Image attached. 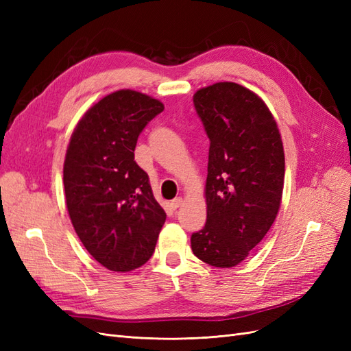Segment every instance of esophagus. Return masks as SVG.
I'll list each match as a JSON object with an SVG mask.
<instances>
[{
	"instance_id": "34e87169",
	"label": "esophagus",
	"mask_w": 351,
	"mask_h": 351,
	"mask_svg": "<svg viewBox=\"0 0 351 351\" xmlns=\"http://www.w3.org/2000/svg\"><path fill=\"white\" fill-rule=\"evenodd\" d=\"M182 204H183V199L182 197H176L174 200H171V208L177 209V208L182 206Z\"/></svg>"
}]
</instances>
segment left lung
I'll list each match as a JSON object with an SVG mask.
<instances>
[{
    "instance_id": "obj_1",
    "label": "left lung",
    "mask_w": 351,
    "mask_h": 351,
    "mask_svg": "<svg viewBox=\"0 0 351 351\" xmlns=\"http://www.w3.org/2000/svg\"><path fill=\"white\" fill-rule=\"evenodd\" d=\"M209 137L206 224L192 234L195 256L232 268L267 236L280 210L284 147L277 121L250 89L219 82L193 95Z\"/></svg>"
}]
</instances>
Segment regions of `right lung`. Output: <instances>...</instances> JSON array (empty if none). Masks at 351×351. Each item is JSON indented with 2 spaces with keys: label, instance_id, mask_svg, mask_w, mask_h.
I'll return each instance as SVG.
<instances>
[{
  "label": "right lung",
  "instance_id": "add662e5",
  "mask_svg": "<svg viewBox=\"0 0 351 351\" xmlns=\"http://www.w3.org/2000/svg\"><path fill=\"white\" fill-rule=\"evenodd\" d=\"M162 111L161 101L121 89L92 105L70 137L62 182L71 224L86 250L114 272L149 261L167 218L134 161L137 137Z\"/></svg>",
  "mask_w": 351,
  "mask_h": 351
}]
</instances>
